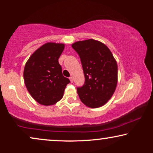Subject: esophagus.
<instances>
[{
    "label": "esophagus",
    "mask_w": 153,
    "mask_h": 153,
    "mask_svg": "<svg viewBox=\"0 0 153 153\" xmlns=\"http://www.w3.org/2000/svg\"><path fill=\"white\" fill-rule=\"evenodd\" d=\"M70 80L71 81V83H73V77L72 76H70Z\"/></svg>",
    "instance_id": "34e87169"
}]
</instances>
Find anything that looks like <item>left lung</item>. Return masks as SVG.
<instances>
[{"label": "left lung", "instance_id": "8db88e82", "mask_svg": "<svg viewBox=\"0 0 153 153\" xmlns=\"http://www.w3.org/2000/svg\"><path fill=\"white\" fill-rule=\"evenodd\" d=\"M72 47L79 55L85 76L84 84L77 88L81 101L90 108L104 105L118 83V65L111 51L93 39L76 42Z\"/></svg>", "mask_w": 153, "mask_h": 153}]
</instances>
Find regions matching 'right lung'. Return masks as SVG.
<instances>
[{
    "instance_id": "obj_1",
    "label": "right lung",
    "mask_w": 153,
    "mask_h": 153,
    "mask_svg": "<svg viewBox=\"0 0 153 153\" xmlns=\"http://www.w3.org/2000/svg\"><path fill=\"white\" fill-rule=\"evenodd\" d=\"M64 48V44L46 43L30 56L25 65V85L33 99L42 105H53L60 101L70 83L69 79L62 75L58 62Z\"/></svg>"
}]
</instances>
